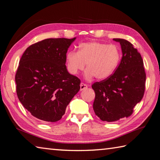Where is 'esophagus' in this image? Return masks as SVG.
<instances>
[{"mask_svg": "<svg viewBox=\"0 0 160 160\" xmlns=\"http://www.w3.org/2000/svg\"><path fill=\"white\" fill-rule=\"evenodd\" d=\"M88 87V86H87L86 84H85V83H81L80 84V90L82 91V90H86V89H87Z\"/></svg>", "mask_w": 160, "mask_h": 160, "instance_id": "esophagus-1", "label": "esophagus"}]
</instances>
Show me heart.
<instances>
[{
    "label": "heart",
    "instance_id": "1",
    "mask_svg": "<svg viewBox=\"0 0 160 160\" xmlns=\"http://www.w3.org/2000/svg\"><path fill=\"white\" fill-rule=\"evenodd\" d=\"M121 59V52L118 46L99 42H83L78 46V51L66 53L67 68L72 74L82 71L86 63L85 77L105 80L115 72Z\"/></svg>",
    "mask_w": 160,
    "mask_h": 160
}]
</instances>
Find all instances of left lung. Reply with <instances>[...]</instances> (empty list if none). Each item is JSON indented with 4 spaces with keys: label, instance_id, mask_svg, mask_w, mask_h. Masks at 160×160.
<instances>
[{
    "label": "left lung",
    "instance_id": "1",
    "mask_svg": "<svg viewBox=\"0 0 160 160\" xmlns=\"http://www.w3.org/2000/svg\"><path fill=\"white\" fill-rule=\"evenodd\" d=\"M113 40L121 47V62L111 77L92 86L96 94L93 103L95 114L107 122L132 114L133 108L143 97L146 81L140 52L129 41L120 38Z\"/></svg>",
    "mask_w": 160,
    "mask_h": 160
}]
</instances>
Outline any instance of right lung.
I'll use <instances>...</instances> for the list:
<instances>
[{"instance_id":"add662e5","label":"right lung","mask_w":160,"mask_h":160,"mask_svg":"<svg viewBox=\"0 0 160 160\" xmlns=\"http://www.w3.org/2000/svg\"><path fill=\"white\" fill-rule=\"evenodd\" d=\"M75 39H46L28 47L20 60L15 77L18 97L42 121L61 119L80 90V79L65 65L66 52Z\"/></svg>"}]
</instances>
